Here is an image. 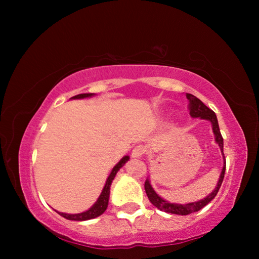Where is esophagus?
I'll use <instances>...</instances> for the list:
<instances>
[{
    "instance_id": "34e87169",
    "label": "esophagus",
    "mask_w": 259,
    "mask_h": 259,
    "mask_svg": "<svg viewBox=\"0 0 259 259\" xmlns=\"http://www.w3.org/2000/svg\"><path fill=\"white\" fill-rule=\"evenodd\" d=\"M145 152H146V148L144 147L143 145L136 146L133 150V153H131V156H133V157H140V156H143L144 154H145Z\"/></svg>"
}]
</instances>
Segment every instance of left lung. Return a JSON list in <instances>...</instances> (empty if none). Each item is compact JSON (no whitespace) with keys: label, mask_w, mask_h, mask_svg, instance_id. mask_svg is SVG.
Returning <instances> with one entry per match:
<instances>
[{"label":"left lung","mask_w":259,"mask_h":259,"mask_svg":"<svg viewBox=\"0 0 259 259\" xmlns=\"http://www.w3.org/2000/svg\"><path fill=\"white\" fill-rule=\"evenodd\" d=\"M186 98L188 100V109H190V115L192 117H200V119L208 120L209 122H211L212 131H213V135H214V140H216V143L218 144L219 147H221V151L223 153V155H224V151H223V147H224V140H223L221 130H219V125H218L216 114H214V112L211 111V109H210L209 107L205 106V105L202 102H201L199 98H196L195 96H193L191 94H186ZM225 169H226V160H225V156H224V166H223L221 177H219V179H218L216 188H214V190L211 193H210L207 198L196 201V202L186 203V204L170 203V202H168V201L163 200L156 194V192L153 190V187L150 184V181H148V179H146L145 185H144V187H145V191H146L148 200H150L151 203L154 204L157 209L162 210V211L169 212V213L183 214V216H185V214L199 211L200 209H202L204 205H207L210 202V201H211L214 198V196L217 195L219 188H221V186H222L223 179H224Z\"/></svg>","instance_id":"1"}]
</instances>
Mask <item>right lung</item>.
<instances>
[{
	"label": "right lung",
	"instance_id": "obj_1",
	"mask_svg": "<svg viewBox=\"0 0 259 259\" xmlns=\"http://www.w3.org/2000/svg\"><path fill=\"white\" fill-rule=\"evenodd\" d=\"M94 95L95 94H80V95L74 96V97H72V98L73 99H82V98L91 97V96H94ZM128 160H129V156L125 155L124 157H122L119 163L114 166L113 170L111 171V175H109L107 178L106 184H105V186L103 188L102 194L99 195L98 200L96 201V203L89 210H87V211L81 212V213H64V212H59V211H57V212H58L60 216H63L64 218L69 219V221H77V222L88 221V219H93V218L100 216V214H102L105 210L107 209L108 199H109V188H111L113 179H114V177H115L116 172L120 170L121 166H123L125 162Z\"/></svg>",
	"mask_w": 259,
	"mask_h": 259
}]
</instances>
